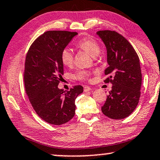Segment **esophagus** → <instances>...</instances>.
I'll return each instance as SVG.
<instances>
[{"label":"esophagus","mask_w":160,"mask_h":160,"mask_svg":"<svg viewBox=\"0 0 160 160\" xmlns=\"http://www.w3.org/2000/svg\"><path fill=\"white\" fill-rule=\"evenodd\" d=\"M91 90H92L91 87H88V86H84V91L85 92H89V91H91Z\"/></svg>","instance_id":"1"}]
</instances>
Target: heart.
Returning <instances> with one entry per match:
<instances>
[{
    "label": "heart",
    "mask_w": 160,
    "mask_h": 160,
    "mask_svg": "<svg viewBox=\"0 0 160 160\" xmlns=\"http://www.w3.org/2000/svg\"><path fill=\"white\" fill-rule=\"evenodd\" d=\"M76 46L78 48L87 51L89 55L92 57H95L99 55L100 52V46L99 43L93 38H84L78 40L76 43ZM73 53L71 50L68 48H65L62 50L61 52V60L62 63L66 66H71L73 63ZM90 73L89 71L85 70H79L76 71L75 73L73 74V78L76 80H86L89 78Z\"/></svg>",
    "instance_id": "b5f03b06"
}]
</instances>
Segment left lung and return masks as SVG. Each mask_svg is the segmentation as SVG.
I'll list each match as a JSON object with an SVG mask.
<instances>
[{
    "label": "left lung",
    "instance_id": "8db88e82",
    "mask_svg": "<svg viewBox=\"0 0 160 160\" xmlns=\"http://www.w3.org/2000/svg\"><path fill=\"white\" fill-rule=\"evenodd\" d=\"M97 34L107 48L109 66L105 74L108 77L104 82L112 84L102 112L112 119L125 118L139 101L142 80L139 58L131 43L117 32L102 30Z\"/></svg>",
    "mask_w": 160,
    "mask_h": 160
}]
</instances>
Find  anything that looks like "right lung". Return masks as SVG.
Wrapping results in <instances>:
<instances>
[{
    "instance_id": "right-lung-1",
    "label": "right lung",
    "mask_w": 160,
    "mask_h": 160,
    "mask_svg": "<svg viewBox=\"0 0 160 160\" xmlns=\"http://www.w3.org/2000/svg\"><path fill=\"white\" fill-rule=\"evenodd\" d=\"M77 34L59 30L44 32L33 42L26 55V93L37 114L52 125L60 126L73 118L75 100L83 92L81 85L65 92L58 87L63 74L61 52Z\"/></svg>"
}]
</instances>
